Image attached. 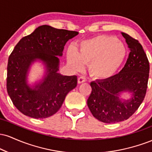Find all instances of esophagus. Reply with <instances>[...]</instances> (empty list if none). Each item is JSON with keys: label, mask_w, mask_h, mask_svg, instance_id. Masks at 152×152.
I'll use <instances>...</instances> for the list:
<instances>
[{"label": "esophagus", "mask_w": 152, "mask_h": 152, "mask_svg": "<svg viewBox=\"0 0 152 152\" xmlns=\"http://www.w3.org/2000/svg\"><path fill=\"white\" fill-rule=\"evenodd\" d=\"M86 81V78L83 76H81L78 78V83H84Z\"/></svg>", "instance_id": "esophagus-1"}]
</instances>
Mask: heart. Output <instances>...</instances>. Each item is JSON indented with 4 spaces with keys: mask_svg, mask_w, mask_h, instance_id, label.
I'll list each match as a JSON object with an SVG mask.
<instances>
[{
    "mask_svg": "<svg viewBox=\"0 0 152 152\" xmlns=\"http://www.w3.org/2000/svg\"><path fill=\"white\" fill-rule=\"evenodd\" d=\"M127 55L125 45L112 36L99 35L83 40L77 51L69 48L66 53L69 65L76 71L88 64V72L94 78L105 81L112 78L123 65Z\"/></svg>",
    "mask_w": 152,
    "mask_h": 152,
    "instance_id": "b5f03b06",
    "label": "heart"
}]
</instances>
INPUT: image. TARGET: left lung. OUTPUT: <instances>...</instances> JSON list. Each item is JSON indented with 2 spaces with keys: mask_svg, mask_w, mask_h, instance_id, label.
<instances>
[{
  "mask_svg": "<svg viewBox=\"0 0 152 152\" xmlns=\"http://www.w3.org/2000/svg\"><path fill=\"white\" fill-rule=\"evenodd\" d=\"M130 50L122 70L110 79L92 81V91L87 105L96 118L107 124L128 119L145 97L149 73V63L142 45L128 34L121 33ZM129 93V99L121 98Z\"/></svg>",
  "mask_w": 152,
  "mask_h": 152,
  "instance_id": "left-lung-1",
  "label": "left lung"
}]
</instances>
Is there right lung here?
I'll use <instances>...</instances> for the list:
<instances>
[{
  "mask_svg": "<svg viewBox=\"0 0 152 152\" xmlns=\"http://www.w3.org/2000/svg\"><path fill=\"white\" fill-rule=\"evenodd\" d=\"M78 34L43 25L17 43L8 58L6 86L12 102L22 114L34 118L49 117L77 86V76H64L58 71L64 46ZM35 62H41L45 71L42 79L31 85L27 76Z\"/></svg>",
  "mask_w": 152,
  "mask_h": 152,
  "instance_id": "right-lung-1",
  "label": "right lung"
}]
</instances>
